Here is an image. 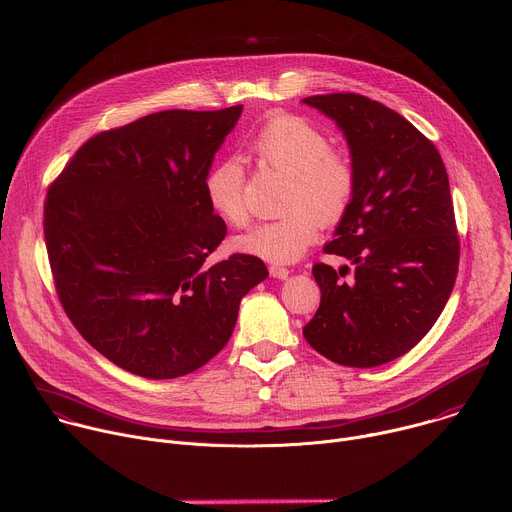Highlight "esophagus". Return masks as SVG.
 Listing matches in <instances>:
<instances>
[{
    "label": "esophagus",
    "mask_w": 512,
    "mask_h": 512,
    "mask_svg": "<svg viewBox=\"0 0 512 512\" xmlns=\"http://www.w3.org/2000/svg\"><path fill=\"white\" fill-rule=\"evenodd\" d=\"M268 272H270V276H272V278H278V280H286V278H288V274H290V270H288V268L278 266V264H272V266L268 268Z\"/></svg>",
    "instance_id": "1"
}]
</instances>
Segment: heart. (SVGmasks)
Masks as SVG:
<instances>
[{
  "mask_svg": "<svg viewBox=\"0 0 512 512\" xmlns=\"http://www.w3.org/2000/svg\"><path fill=\"white\" fill-rule=\"evenodd\" d=\"M254 157L288 177L282 216L260 222L234 238L238 252L268 262H294L319 236V224H337L357 193L353 157L331 147L329 137L311 121L280 113L270 117L250 143ZM210 210L232 226L248 218L246 173L240 161L222 159L203 177Z\"/></svg>",
  "mask_w": 512,
  "mask_h": 512,
  "instance_id": "obj_1",
  "label": "heart"
}]
</instances>
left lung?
Segmentation results:
<instances>
[{
    "mask_svg": "<svg viewBox=\"0 0 512 512\" xmlns=\"http://www.w3.org/2000/svg\"><path fill=\"white\" fill-rule=\"evenodd\" d=\"M331 117L357 165V193L325 254L355 264L353 278L323 262L309 345L347 367H377L416 347L452 294L460 238L448 173L434 143L410 121L355 92L302 98Z\"/></svg>",
    "mask_w": 512,
    "mask_h": 512,
    "instance_id": "obj_1",
    "label": "left lung"
}]
</instances>
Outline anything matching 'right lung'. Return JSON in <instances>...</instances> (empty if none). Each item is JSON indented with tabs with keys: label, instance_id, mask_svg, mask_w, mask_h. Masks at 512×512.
<instances>
[{
	"label": "right lung",
	"instance_id": "obj_1",
	"mask_svg": "<svg viewBox=\"0 0 512 512\" xmlns=\"http://www.w3.org/2000/svg\"><path fill=\"white\" fill-rule=\"evenodd\" d=\"M242 115L161 111L90 137L52 181L44 238L60 304L109 361L147 379L206 365L236 327L240 300L268 276L232 254L203 177Z\"/></svg>",
	"mask_w": 512,
	"mask_h": 512
}]
</instances>
